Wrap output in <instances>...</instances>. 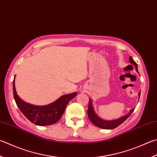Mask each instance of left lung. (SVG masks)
<instances>
[{"label":"left lung","instance_id":"8db88e82","mask_svg":"<svg viewBox=\"0 0 157 157\" xmlns=\"http://www.w3.org/2000/svg\"><path fill=\"white\" fill-rule=\"evenodd\" d=\"M129 60L130 63L132 64L135 67L136 72L139 73L137 64L133 60V59L132 58V57L131 56H130ZM140 93H141L140 92L139 93V97H140ZM134 110H135V108H132V110H130L129 113L127 114L126 115L121 117H120L119 119H115V120H112V121H106V120H104V119L99 118V117L96 115V113H95V110H94V108L93 106L92 101H91V100L89 99V104H88L87 113H88V118H89L90 121L92 122L95 126L100 128H103V129H113V128H115L117 126H119V125L123 123L125 120H126V119L129 117V116L132 114Z\"/></svg>","mask_w":157,"mask_h":157}]
</instances>
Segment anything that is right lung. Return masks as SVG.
Listing matches in <instances>:
<instances>
[{
  "instance_id": "1",
  "label": "right lung",
  "mask_w": 157,
  "mask_h": 157,
  "mask_svg": "<svg viewBox=\"0 0 157 157\" xmlns=\"http://www.w3.org/2000/svg\"><path fill=\"white\" fill-rule=\"evenodd\" d=\"M14 80L13 81V98L17 106L31 123L38 126H49L58 122L63 115L68 103L77 95V93L67 94L46 106H35L22 101L19 98L16 91Z\"/></svg>"
}]
</instances>
